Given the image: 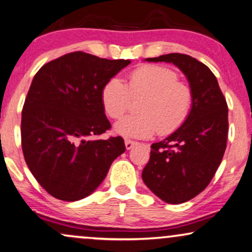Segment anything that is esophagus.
I'll list each match as a JSON object with an SVG mask.
<instances>
[{"label": "esophagus", "mask_w": 252, "mask_h": 252, "mask_svg": "<svg viewBox=\"0 0 252 252\" xmlns=\"http://www.w3.org/2000/svg\"><path fill=\"white\" fill-rule=\"evenodd\" d=\"M124 144H126V150L132 149V147L136 145V143L132 142V140H130V139H126V140H124Z\"/></svg>", "instance_id": "obj_1"}]
</instances>
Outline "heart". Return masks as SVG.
I'll use <instances>...</instances> for the list:
<instances>
[{
    "label": "heart",
    "instance_id": "1",
    "mask_svg": "<svg viewBox=\"0 0 252 252\" xmlns=\"http://www.w3.org/2000/svg\"><path fill=\"white\" fill-rule=\"evenodd\" d=\"M144 96L138 115H129L115 124V132L129 138H147L158 131L167 136L186 122L193 105V92L180 82L174 70L146 64L130 72L128 83L113 77L101 90V102L107 115L121 119L130 108L131 98Z\"/></svg>",
    "mask_w": 252,
    "mask_h": 252
}]
</instances>
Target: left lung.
I'll return each instance as SVG.
<instances>
[{"mask_svg":"<svg viewBox=\"0 0 252 252\" xmlns=\"http://www.w3.org/2000/svg\"><path fill=\"white\" fill-rule=\"evenodd\" d=\"M147 62H167L186 75L193 105L186 122L166 139L151 145L142 177L168 204L192 199L209 186L226 151L228 106L213 72L186 54L172 53Z\"/></svg>","mask_w":252,"mask_h":252,"instance_id":"left-lung-1","label":"left lung"}]
</instances>
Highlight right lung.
<instances>
[{
    "instance_id": "add662e5",
    "label": "right lung",
    "mask_w": 252,
    "mask_h": 252,
    "mask_svg": "<svg viewBox=\"0 0 252 252\" xmlns=\"http://www.w3.org/2000/svg\"><path fill=\"white\" fill-rule=\"evenodd\" d=\"M130 63L73 52L35 73L22 110L23 154L35 180L55 198L76 202L91 194L126 151L122 137H95L112 126L102 87Z\"/></svg>"
}]
</instances>
